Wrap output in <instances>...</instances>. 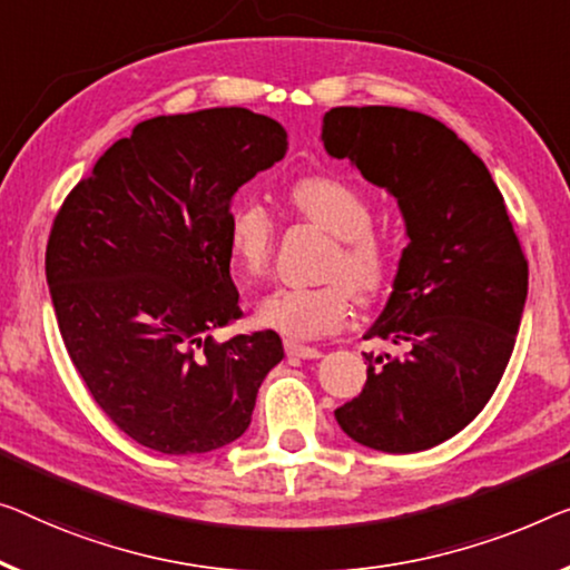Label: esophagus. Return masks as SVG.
<instances>
[{"instance_id":"34e87169","label":"esophagus","mask_w":570,"mask_h":570,"mask_svg":"<svg viewBox=\"0 0 570 570\" xmlns=\"http://www.w3.org/2000/svg\"><path fill=\"white\" fill-rule=\"evenodd\" d=\"M284 347H286V355H292V358H320V355H322L317 347L294 343V340H286Z\"/></svg>"}]
</instances>
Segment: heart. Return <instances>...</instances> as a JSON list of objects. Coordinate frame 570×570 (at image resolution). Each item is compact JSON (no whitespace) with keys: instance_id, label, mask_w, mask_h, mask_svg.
Here are the masks:
<instances>
[{"instance_id":"1","label":"heart","mask_w":570,"mask_h":570,"mask_svg":"<svg viewBox=\"0 0 570 570\" xmlns=\"http://www.w3.org/2000/svg\"><path fill=\"white\" fill-rule=\"evenodd\" d=\"M288 202L307 223L335 237L322 286H278L256 307L263 327L292 340L317 337L340 327L351 312V292L371 299L392 276V250L373 230V204L358 184L343 176H304L288 189ZM227 243L235 266L245 276H261L274 250V219L258 202L237 204L227 223Z\"/></svg>"}]
</instances>
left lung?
Returning a JSON list of instances; mask_svg holds the SVG:
<instances>
[{"instance_id":"left-lung-1","label":"left lung","mask_w":570,"mask_h":570,"mask_svg":"<svg viewBox=\"0 0 570 570\" xmlns=\"http://www.w3.org/2000/svg\"><path fill=\"white\" fill-rule=\"evenodd\" d=\"M320 138L392 194L406 230L392 294L363 335L404 353H363L366 386L335 420L381 453L440 445L487 406L520 330L528 261L504 197L483 160L422 112L335 107Z\"/></svg>"}]
</instances>
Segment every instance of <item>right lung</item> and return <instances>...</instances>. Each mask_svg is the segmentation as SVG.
I'll list each match as a JSON object with an SVG mask.
<instances>
[{"mask_svg":"<svg viewBox=\"0 0 570 570\" xmlns=\"http://www.w3.org/2000/svg\"><path fill=\"white\" fill-rule=\"evenodd\" d=\"M286 148L282 125L243 107L160 115L107 148L58 212L46 250L58 327L135 443L191 455L248 430L282 337L209 333L243 317L227 243L235 191Z\"/></svg>","mask_w":570,"mask_h":570,"instance_id":"right-lung-1","label":"right lung"}]
</instances>
